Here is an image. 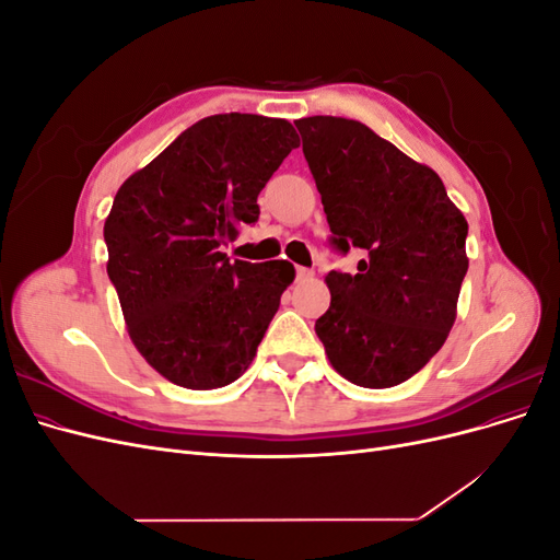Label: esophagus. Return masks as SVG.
I'll use <instances>...</instances> for the list:
<instances>
[{
	"instance_id": "1",
	"label": "esophagus",
	"mask_w": 560,
	"mask_h": 560,
	"mask_svg": "<svg viewBox=\"0 0 560 560\" xmlns=\"http://www.w3.org/2000/svg\"><path fill=\"white\" fill-rule=\"evenodd\" d=\"M308 278H313V270L299 266V268H296V280H308Z\"/></svg>"
}]
</instances>
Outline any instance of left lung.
Returning <instances> with one entry per match:
<instances>
[{"label": "left lung", "instance_id": "8db88e82", "mask_svg": "<svg viewBox=\"0 0 560 560\" xmlns=\"http://www.w3.org/2000/svg\"><path fill=\"white\" fill-rule=\"evenodd\" d=\"M338 254L362 249L358 273L329 270L331 303L315 334L354 385L393 387L425 366L455 322L467 273V222L444 182L369 126L341 116L294 121Z\"/></svg>", "mask_w": 560, "mask_h": 560}]
</instances>
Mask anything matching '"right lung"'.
Returning a JSON list of instances; mask_svg holds the SVG:
<instances>
[{
  "label": "right lung",
  "mask_w": 560,
  "mask_h": 560,
  "mask_svg": "<svg viewBox=\"0 0 560 560\" xmlns=\"http://www.w3.org/2000/svg\"><path fill=\"white\" fill-rule=\"evenodd\" d=\"M296 147L284 118L214 114L116 191L107 276L135 348L171 383L224 387L257 354L294 266L231 264L222 249L257 222L261 189Z\"/></svg>",
  "instance_id": "obj_1"
}]
</instances>
